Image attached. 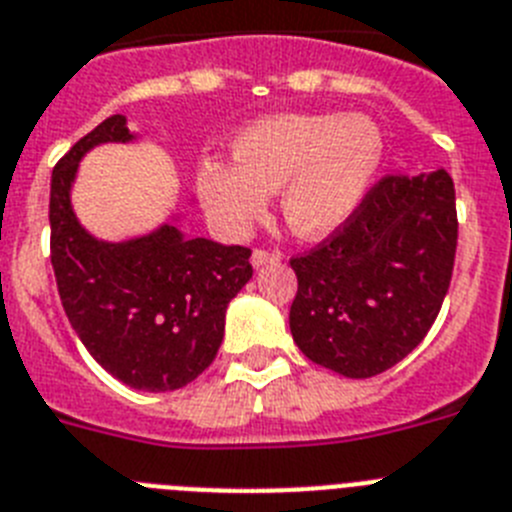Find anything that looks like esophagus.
<instances>
[{
    "mask_svg": "<svg viewBox=\"0 0 512 512\" xmlns=\"http://www.w3.org/2000/svg\"><path fill=\"white\" fill-rule=\"evenodd\" d=\"M275 260H278L275 252H268V250L252 252V265H255V268H262V265H268V262H275Z\"/></svg>",
    "mask_w": 512,
    "mask_h": 512,
    "instance_id": "1",
    "label": "esophagus"
}]
</instances>
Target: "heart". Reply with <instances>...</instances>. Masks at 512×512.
Here are the masks:
<instances>
[{
  "mask_svg": "<svg viewBox=\"0 0 512 512\" xmlns=\"http://www.w3.org/2000/svg\"><path fill=\"white\" fill-rule=\"evenodd\" d=\"M234 159L208 157L195 175L201 203L226 234L242 237L278 193L288 231L324 239L366 201L384 162V136L366 115H268L234 136Z\"/></svg>",
  "mask_w": 512,
  "mask_h": 512,
  "instance_id": "obj_1",
  "label": "heart"
}]
</instances>
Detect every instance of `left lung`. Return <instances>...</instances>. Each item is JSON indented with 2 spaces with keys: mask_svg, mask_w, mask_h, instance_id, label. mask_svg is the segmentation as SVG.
Returning a JSON list of instances; mask_svg holds the SVG:
<instances>
[{
  "mask_svg": "<svg viewBox=\"0 0 512 512\" xmlns=\"http://www.w3.org/2000/svg\"><path fill=\"white\" fill-rule=\"evenodd\" d=\"M456 193L446 170L386 175L348 224L291 268L288 324L317 366L371 379L433 327L456 257Z\"/></svg>",
  "mask_w": 512,
  "mask_h": 512,
  "instance_id": "1",
  "label": "left lung"
}]
</instances>
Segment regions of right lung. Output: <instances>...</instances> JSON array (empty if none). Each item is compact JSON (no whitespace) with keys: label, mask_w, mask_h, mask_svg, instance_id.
<instances>
[{"label":"right lung","mask_w":512,"mask_h":512,"mask_svg":"<svg viewBox=\"0 0 512 512\" xmlns=\"http://www.w3.org/2000/svg\"><path fill=\"white\" fill-rule=\"evenodd\" d=\"M136 139L126 115H110L53 167L51 262L66 317L92 358L131 389L175 391L219 353L229 301L252 278V252L185 237L180 213L123 242L84 229L71 206L79 162L95 146Z\"/></svg>","instance_id":"right-lung-1"}]
</instances>
